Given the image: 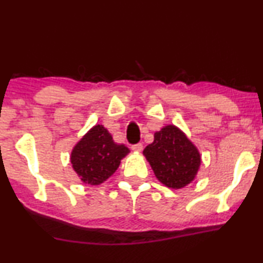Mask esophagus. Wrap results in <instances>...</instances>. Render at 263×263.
I'll return each instance as SVG.
<instances>
[{"instance_id":"obj_1","label":"esophagus","mask_w":263,"mask_h":263,"mask_svg":"<svg viewBox=\"0 0 263 263\" xmlns=\"http://www.w3.org/2000/svg\"><path fill=\"white\" fill-rule=\"evenodd\" d=\"M131 149H132L133 151H137V153H140V151L143 150V144H142V143L135 144V145L131 146Z\"/></svg>"}]
</instances>
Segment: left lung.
Segmentation results:
<instances>
[{
	"mask_svg": "<svg viewBox=\"0 0 263 263\" xmlns=\"http://www.w3.org/2000/svg\"><path fill=\"white\" fill-rule=\"evenodd\" d=\"M143 154L158 181L174 190L191 183L201 163L197 146L174 125H167L155 133L154 142Z\"/></svg>",
	"mask_w": 263,
	"mask_h": 263,
	"instance_id": "1",
	"label": "left lung"
}]
</instances>
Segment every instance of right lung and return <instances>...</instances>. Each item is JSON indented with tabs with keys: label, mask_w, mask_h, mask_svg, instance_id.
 Masks as SVG:
<instances>
[{
	"label": "right lung",
	"mask_w": 263,
	"mask_h": 263,
	"mask_svg": "<svg viewBox=\"0 0 263 263\" xmlns=\"http://www.w3.org/2000/svg\"><path fill=\"white\" fill-rule=\"evenodd\" d=\"M128 153L127 146L114 142L107 128L95 125L73 146L70 161L81 181L96 186L116 173Z\"/></svg>",
	"instance_id": "right-lung-1"
}]
</instances>
